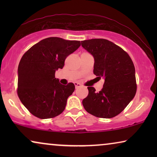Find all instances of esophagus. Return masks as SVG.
I'll return each mask as SVG.
<instances>
[{
    "label": "esophagus",
    "instance_id": "esophagus-1",
    "mask_svg": "<svg viewBox=\"0 0 157 157\" xmlns=\"http://www.w3.org/2000/svg\"><path fill=\"white\" fill-rule=\"evenodd\" d=\"M74 85H75V87H76V89H78V88L81 86V83H77V82H75V83H74Z\"/></svg>",
    "mask_w": 157,
    "mask_h": 157
}]
</instances>
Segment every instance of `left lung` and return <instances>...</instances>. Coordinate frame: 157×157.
<instances>
[{"instance_id": "1", "label": "left lung", "mask_w": 157, "mask_h": 157, "mask_svg": "<svg viewBox=\"0 0 157 157\" xmlns=\"http://www.w3.org/2000/svg\"><path fill=\"white\" fill-rule=\"evenodd\" d=\"M81 46L94 59V74L104 79L99 92L88 87L89 94L83 100L88 113L110 119L119 114L134 98L136 92L135 68L132 60L123 49L103 38L81 41Z\"/></svg>"}]
</instances>
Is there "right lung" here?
<instances>
[{"label": "right lung", "instance_id": "right-lung-1", "mask_svg": "<svg viewBox=\"0 0 157 157\" xmlns=\"http://www.w3.org/2000/svg\"><path fill=\"white\" fill-rule=\"evenodd\" d=\"M81 46L78 40L58 37L45 38L34 45L21 58L18 68V95L24 106L39 119L57 117L64 111L75 90L55 78L56 71Z\"/></svg>", "mask_w": 157, "mask_h": 157}]
</instances>
